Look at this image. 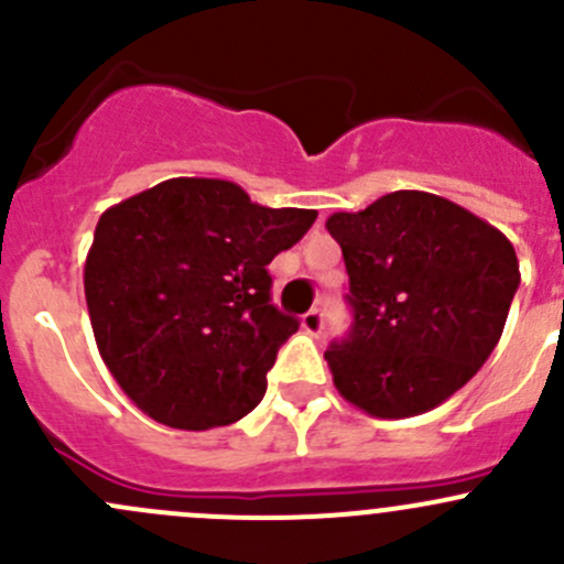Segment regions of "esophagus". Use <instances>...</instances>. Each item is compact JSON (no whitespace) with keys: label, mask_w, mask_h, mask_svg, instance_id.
Listing matches in <instances>:
<instances>
[{"label":"esophagus","mask_w":564,"mask_h":564,"mask_svg":"<svg viewBox=\"0 0 564 564\" xmlns=\"http://www.w3.org/2000/svg\"><path fill=\"white\" fill-rule=\"evenodd\" d=\"M300 324H303V329L308 335H318L324 329V314H322V311H316V308L308 311V314L303 316V322H300Z\"/></svg>","instance_id":"obj_1"}]
</instances>
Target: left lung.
<instances>
[{
    "mask_svg": "<svg viewBox=\"0 0 564 564\" xmlns=\"http://www.w3.org/2000/svg\"><path fill=\"white\" fill-rule=\"evenodd\" d=\"M327 231L344 250L355 311L349 338L324 351L335 388L382 420L440 406L499 344L521 283L510 240L425 191L333 213Z\"/></svg>",
    "mask_w": 564,
    "mask_h": 564,
    "instance_id": "1",
    "label": "left lung"
}]
</instances>
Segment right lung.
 <instances>
[{"label": "right lung", "instance_id": "obj_1", "mask_svg": "<svg viewBox=\"0 0 564 564\" xmlns=\"http://www.w3.org/2000/svg\"><path fill=\"white\" fill-rule=\"evenodd\" d=\"M316 209L261 207L229 180L174 176L108 207L84 264L100 357L152 420L207 431L246 417L300 322L267 264Z\"/></svg>", "mask_w": 564, "mask_h": 564}]
</instances>
